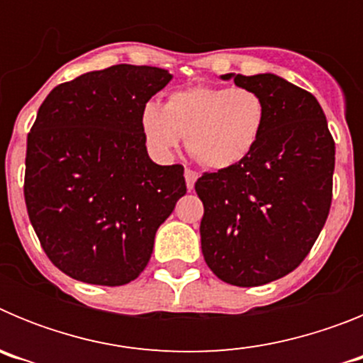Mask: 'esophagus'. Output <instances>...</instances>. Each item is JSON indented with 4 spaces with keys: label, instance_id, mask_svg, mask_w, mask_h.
<instances>
[{
    "label": "esophagus",
    "instance_id": "1",
    "mask_svg": "<svg viewBox=\"0 0 363 363\" xmlns=\"http://www.w3.org/2000/svg\"><path fill=\"white\" fill-rule=\"evenodd\" d=\"M196 179H198L196 172L191 171V169H185V184H187L189 191H192V189H194V184H196Z\"/></svg>",
    "mask_w": 363,
    "mask_h": 363
}]
</instances>
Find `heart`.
I'll list each match as a JSON object with an SVG mask.
<instances>
[{
	"label": "heart",
	"mask_w": 363,
	"mask_h": 363,
	"mask_svg": "<svg viewBox=\"0 0 363 363\" xmlns=\"http://www.w3.org/2000/svg\"><path fill=\"white\" fill-rule=\"evenodd\" d=\"M264 127V99L245 86L194 85L169 94L163 107L149 101L142 108V133L154 156L169 158L187 136L189 152L211 169L243 162Z\"/></svg>",
	"instance_id": "heart-1"
}]
</instances>
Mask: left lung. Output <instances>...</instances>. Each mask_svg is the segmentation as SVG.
Returning <instances> with one entry per match:
<instances>
[{"instance_id": "obj_1", "label": "left lung", "mask_w": 363, "mask_h": 363, "mask_svg": "<svg viewBox=\"0 0 363 363\" xmlns=\"http://www.w3.org/2000/svg\"><path fill=\"white\" fill-rule=\"evenodd\" d=\"M258 92L265 127L238 165L198 178L201 252L220 280L258 287L309 255L331 209L335 142L311 92L277 74H223Z\"/></svg>"}]
</instances>
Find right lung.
I'll list each match as a JSON object with an SVG mask.
<instances>
[{
  "mask_svg": "<svg viewBox=\"0 0 363 363\" xmlns=\"http://www.w3.org/2000/svg\"><path fill=\"white\" fill-rule=\"evenodd\" d=\"M172 79L158 67L114 65L54 86L27 138L25 203L60 271L125 285L149 264L156 230L187 192L182 165L147 154L143 105Z\"/></svg>",
  "mask_w": 363,
  "mask_h": 363,
  "instance_id": "obj_1",
  "label": "right lung"
}]
</instances>
